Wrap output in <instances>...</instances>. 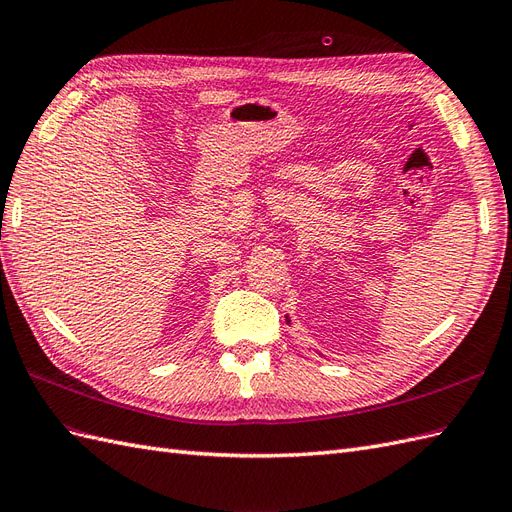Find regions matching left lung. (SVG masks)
I'll return each instance as SVG.
<instances>
[{
  "instance_id": "8db88e82",
  "label": "left lung",
  "mask_w": 512,
  "mask_h": 512,
  "mask_svg": "<svg viewBox=\"0 0 512 512\" xmlns=\"http://www.w3.org/2000/svg\"><path fill=\"white\" fill-rule=\"evenodd\" d=\"M287 324H289V317H287Z\"/></svg>"
}]
</instances>
